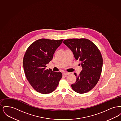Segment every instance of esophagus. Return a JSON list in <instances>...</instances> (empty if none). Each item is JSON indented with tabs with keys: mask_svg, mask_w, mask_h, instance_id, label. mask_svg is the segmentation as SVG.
I'll return each instance as SVG.
<instances>
[{
	"mask_svg": "<svg viewBox=\"0 0 121 121\" xmlns=\"http://www.w3.org/2000/svg\"><path fill=\"white\" fill-rule=\"evenodd\" d=\"M69 73H67V72H64L63 73V75L64 76H67V75H69Z\"/></svg>",
	"mask_w": 121,
	"mask_h": 121,
	"instance_id": "esophagus-1",
	"label": "esophagus"
}]
</instances>
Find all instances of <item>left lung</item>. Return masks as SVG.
Returning a JSON list of instances; mask_svg holds the SVG:
<instances>
[{"mask_svg": "<svg viewBox=\"0 0 121 121\" xmlns=\"http://www.w3.org/2000/svg\"><path fill=\"white\" fill-rule=\"evenodd\" d=\"M63 43L73 52L76 60L80 61L82 68L78 76L74 73L77 80L71 85L73 89L78 93L90 91L98 83L102 71L101 52L93 42L86 39H69Z\"/></svg>", "mask_w": 121, "mask_h": 121, "instance_id": "obj_1", "label": "left lung"}]
</instances>
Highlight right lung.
I'll list each match as a JSON object with an SVG mask.
<instances>
[{"mask_svg": "<svg viewBox=\"0 0 121 121\" xmlns=\"http://www.w3.org/2000/svg\"><path fill=\"white\" fill-rule=\"evenodd\" d=\"M63 40L40 39L33 43L25 52L23 59L25 74L37 92L50 93L58 86L62 73L46 69V65L52 59L54 52Z\"/></svg>", "mask_w": 121, "mask_h": 121, "instance_id": "obj_1", "label": "right lung"}]
</instances>
